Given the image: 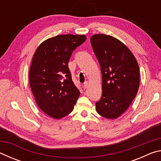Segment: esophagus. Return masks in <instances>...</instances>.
<instances>
[{"label": "esophagus", "instance_id": "1", "mask_svg": "<svg viewBox=\"0 0 161 161\" xmlns=\"http://www.w3.org/2000/svg\"><path fill=\"white\" fill-rule=\"evenodd\" d=\"M88 85H89V83L87 82V81H86V82H84V86H83V88H84V89H86L87 87H88Z\"/></svg>", "mask_w": 161, "mask_h": 161}]
</instances>
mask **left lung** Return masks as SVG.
Masks as SVG:
<instances>
[{
    "label": "left lung",
    "instance_id": "obj_1",
    "mask_svg": "<svg viewBox=\"0 0 161 161\" xmlns=\"http://www.w3.org/2000/svg\"><path fill=\"white\" fill-rule=\"evenodd\" d=\"M91 44L101 67L102 95L96 102L98 114L115 119L129 107L140 82L139 67L124 43L104 34L91 37Z\"/></svg>",
    "mask_w": 161,
    "mask_h": 161
}]
</instances>
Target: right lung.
<instances>
[{"label": "right lung", "mask_w": 161, "mask_h": 161, "mask_svg": "<svg viewBox=\"0 0 161 161\" xmlns=\"http://www.w3.org/2000/svg\"><path fill=\"white\" fill-rule=\"evenodd\" d=\"M85 35H60L40 45L32 58L30 85L38 107L54 119L72 112L80 92L72 80L68 62Z\"/></svg>", "instance_id": "1"}]
</instances>
